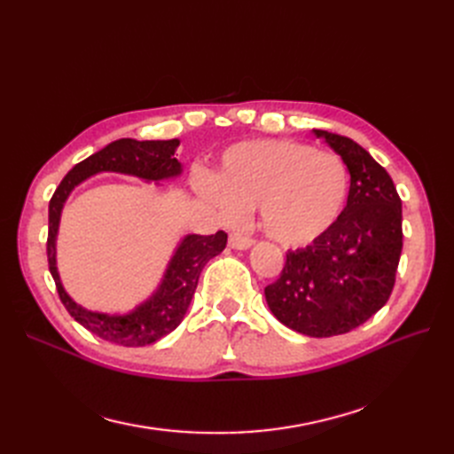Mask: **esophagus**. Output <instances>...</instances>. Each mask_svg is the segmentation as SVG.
Returning a JSON list of instances; mask_svg holds the SVG:
<instances>
[{
	"label": "esophagus",
	"mask_w": 454,
	"mask_h": 454,
	"mask_svg": "<svg viewBox=\"0 0 454 454\" xmlns=\"http://www.w3.org/2000/svg\"><path fill=\"white\" fill-rule=\"evenodd\" d=\"M255 244V240L252 237H244L240 232H232L229 237V246L235 250H248Z\"/></svg>",
	"instance_id": "1"
}]
</instances>
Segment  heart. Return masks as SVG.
<instances>
[{"instance_id": "1", "label": "heart", "mask_w": 454, "mask_h": 454, "mask_svg": "<svg viewBox=\"0 0 454 454\" xmlns=\"http://www.w3.org/2000/svg\"><path fill=\"white\" fill-rule=\"evenodd\" d=\"M348 185V168L339 157L287 140L232 145L215 177L197 180L225 223H240L259 206L265 235L286 248L324 237L345 208Z\"/></svg>"}]
</instances>
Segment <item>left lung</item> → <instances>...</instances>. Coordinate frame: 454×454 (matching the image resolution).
Listing matches in <instances>:
<instances>
[{
  "label": "left lung",
  "mask_w": 454,
  "mask_h": 454,
  "mask_svg": "<svg viewBox=\"0 0 454 454\" xmlns=\"http://www.w3.org/2000/svg\"><path fill=\"white\" fill-rule=\"evenodd\" d=\"M314 134L347 164V206L324 237L286 254L280 278L265 287V299L294 332L333 337L387 305L403 248L402 199L388 172L360 144L327 130Z\"/></svg>",
  "instance_id": "1"
}]
</instances>
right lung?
<instances>
[{
	"mask_svg": "<svg viewBox=\"0 0 454 454\" xmlns=\"http://www.w3.org/2000/svg\"><path fill=\"white\" fill-rule=\"evenodd\" d=\"M180 140H132L121 138L96 151L89 159L66 174L49 202V239L47 257L49 270L57 284L60 301L75 322L87 327L90 333L121 347H147L151 342L172 333L182 324L197 290L199 277L212 257L222 254L227 244V232L215 235H187L177 244L168 261L164 277L149 299L127 314H106L87 310L66 294L57 269V237L64 202L72 191L87 177L100 172H117L136 176L145 182H162L177 177L184 168L174 157Z\"/></svg>",
	"mask_w": 454,
	"mask_h": 454,
	"instance_id": "add662e5",
	"label": "right lung"
}]
</instances>
